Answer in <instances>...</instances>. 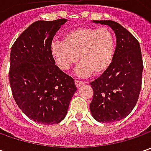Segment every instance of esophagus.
Segmentation results:
<instances>
[{
    "label": "esophagus",
    "mask_w": 151,
    "mask_h": 151,
    "mask_svg": "<svg viewBox=\"0 0 151 151\" xmlns=\"http://www.w3.org/2000/svg\"><path fill=\"white\" fill-rule=\"evenodd\" d=\"M75 83H76V86L77 87L81 86H82V85H84V82H83V81H79V80H76V81H75Z\"/></svg>",
    "instance_id": "34e87169"
}]
</instances>
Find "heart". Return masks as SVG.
<instances>
[{
	"instance_id": "obj_1",
	"label": "heart",
	"mask_w": 151,
	"mask_h": 151,
	"mask_svg": "<svg viewBox=\"0 0 151 151\" xmlns=\"http://www.w3.org/2000/svg\"><path fill=\"white\" fill-rule=\"evenodd\" d=\"M114 50V36L107 27H78L67 32L63 41L50 44L51 55L61 70H68L78 59L81 61L76 69L81 76L106 71L113 61Z\"/></svg>"
}]
</instances>
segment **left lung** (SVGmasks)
I'll use <instances>...</instances> for the list:
<instances>
[{
  "label": "left lung",
  "instance_id": "8db88e82",
  "mask_svg": "<svg viewBox=\"0 0 151 151\" xmlns=\"http://www.w3.org/2000/svg\"><path fill=\"white\" fill-rule=\"evenodd\" d=\"M93 22L113 29L117 46L110 66L90 83L94 92L90 110L96 121L113 123L128 116L139 99L144 68L140 45L134 35L118 22Z\"/></svg>",
  "mask_w": 151,
  "mask_h": 151
}]
</instances>
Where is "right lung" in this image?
Segmentation results:
<instances>
[{
	"instance_id": "1",
	"label": "right lung",
	"mask_w": 151,
	"mask_h": 151,
	"mask_svg": "<svg viewBox=\"0 0 151 151\" xmlns=\"http://www.w3.org/2000/svg\"><path fill=\"white\" fill-rule=\"evenodd\" d=\"M66 21L33 22L11 50L9 81L15 101L29 119L42 124L65 119L76 91L74 79L55 65L50 53L55 33Z\"/></svg>"
}]
</instances>
